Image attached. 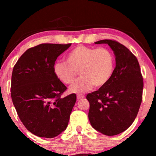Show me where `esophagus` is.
<instances>
[{"label": "esophagus", "instance_id": "obj_1", "mask_svg": "<svg viewBox=\"0 0 156 156\" xmlns=\"http://www.w3.org/2000/svg\"><path fill=\"white\" fill-rule=\"evenodd\" d=\"M84 96L83 94H77V95H76V99H82V98H84Z\"/></svg>", "mask_w": 156, "mask_h": 156}]
</instances>
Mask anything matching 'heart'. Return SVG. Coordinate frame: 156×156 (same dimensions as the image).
Wrapping results in <instances>:
<instances>
[{
  "label": "heart",
  "mask_w": 156,
  "mask_h": 156,
  "mask_svg": "<svg viewBox=\"0 0 156 156\" xmlns=\"http://www.w3.org/2000/svg\"><path fill=\"white\" fill-rule=\"evenodd\" d=\"M65 61L66 62H55L53 72L65 84H71L79 72L81 76L69 88L72 93L86 92L94 85L96 87L104 86L114 72V56L106 48L79 45L66 55Z\"/></svg>",
  "instance_id": "1"
}]
</instances>
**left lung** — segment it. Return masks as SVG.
Segmentation results:
<instances>
[{"label":"left lung","instance_id":"1","mask_svg":"<svg viewBox=\"0 0 156 156\" xmlns=\"http://www.w3.org/2000/svg\"><path fill=\"white\" fill-rule=\"evenodd\" d=\"M108 44L116 56L112 77L97 91L87 95L89 119L94 129L106 136L122 133L135 120L142 101L144 81L136 57L123 44L114 40Z\"/></svg>","mask_w":156,"mask_h":156}]
</instances>
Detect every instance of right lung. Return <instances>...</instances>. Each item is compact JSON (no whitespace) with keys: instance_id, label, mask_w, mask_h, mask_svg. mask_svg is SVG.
<instances>
[{"instance_id":"1","label":"right lung","mask_w":156,"mask_h":156,"mask_svg":"<svg viewBox=\"0 0 156 156\" xmlns=\"http://www.w3.org/2000/svg\"><path fill=\"white\" fill-rule=\"evenodd\" d=\"M71 44L43 43L29 48L12 69V103L23 124L39 137L54 138L69 123L76 96L62 97L67 87L55 75L53 65Z\"/></svg>"}]
</instances>
